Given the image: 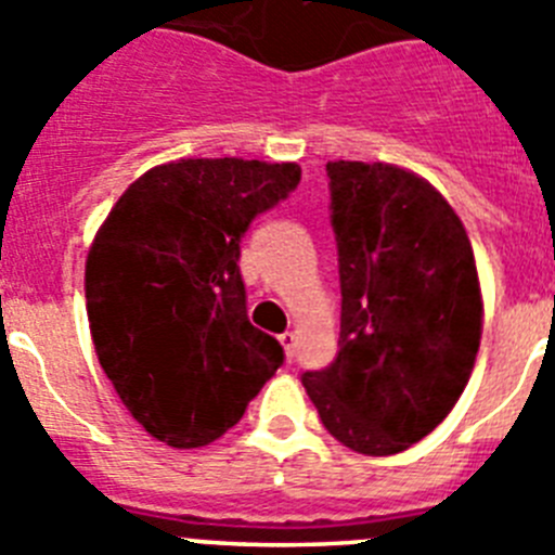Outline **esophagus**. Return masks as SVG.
I'll return each instance as SVG.
<instances>
[{"mask_svg": "<svg viewBox=\"0 0 555 555\" xmlns=\"http://www.w3.org/2000/svg\"><path fill=\"white\" fill-rule=\"evenodd\" d=\"M281 345H283V350H286V358L292 361V358L297 356V336H294L292 331L281 333Z\"/></svg>", "mask_w": 555, "mask_h": 555, "instance_id": "esophagus-1", "label": "esophagus"}]
</instances>
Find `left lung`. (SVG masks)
<instances>
[{
	"label": "left lung",
	"mask_w": 555,
	"mask_h": 555,
	"mask_svg": "<svg viewBox=\"0 0 555 555\" xmlns=\"http://www.w3.org/2000/svg\"><path fill=\"white\" fill-rule=\"evenodd\" d=\"M327 178L341 331L336 358L302 386L345 448L395 455L467 386L483 313L475 255L448 199L411 171L336 160Z\"/></svg>",
	"instance_id": "8db88e82"
}]
</instances>
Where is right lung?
Masks as SVG:
<instances>
[{"mask_svg":"<svg viewBox=\"0 0 555 555\" xmlns=\"http://www.w3.org/2000/svg\"><path fill=\"white\" fill-rule=\"evenodd\" d=\"M300 185L297 164L197 158L155 166L119 197L86 263L96 358L135 420L203 448L283 364L247 317L242 238Z\"/></svg>","mask_w":555,"mask_h":555,"instance_id":"right-lung-1","label":"right lung"}]
</instances>
